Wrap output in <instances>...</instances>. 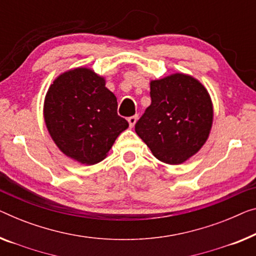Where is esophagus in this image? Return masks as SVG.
<instances>
[{"label": "esophagus", "instance_id": "34e87169", "mask_svg": "<svg viewBox=\"0 0 256 256\" xmlns=\"http://www.w3.org/2000/svg\"><path fill=\"white\" fill-rule=\"evenodd\" d=\"M136 120H138V115L132 116V117H128V124H130V128L134 126L136 123Z\"/></svg>", "mask_w": 256, "mask_h": 256}]
</instances>
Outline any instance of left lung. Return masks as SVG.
I'll use <instances>...</instances> for the list:
<instances>
[{
	"label": "left lung",
	"mask_w": 256,
	"mask_h": 256,
	"mask_svg": "<svg viewBox=\"0 0 256 256\" xmlns=\"http://www.w3.org/2000/svg\"><path fill=\"white\" fill-rule=\"evenodd\" d=\"M152 104L136 124V132L163 163L182 164L207 141L214 108L199 80L172 74L150 82Z\"/></svg>",
	"instance_id": "1"
}]
</instances>
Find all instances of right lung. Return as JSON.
I'll return each mask as SVG.
<instances>
[{"mask_svg":"<svg viewBox=\"0 0 256 256\" xmlns=\"http://www.w3.org/2000/svg\"><path fill=\"white\" fill-rule=\"evenodd\" d=\"M44 118L58 150L86 166L104 160L128 128L117 115V98L106 87L104 77L82 66L63 72L49 86Z\"/></svg>","mask_w":256,"mask_h":256,"instance_id":"add662e5","label":"right lung"}]
</instances>
